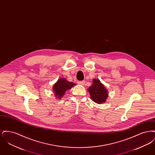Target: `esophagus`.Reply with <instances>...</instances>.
<instances>
[{
  "instance_id": "34e87169",
  "label": "esophagus",
  "mask_w": 155,
  "mask_h": 155,
  "mask_svg": "<svg viewBox=\"0 0 155 155\" xmlns=\"http://www.w3.org/2000/svg\"><path fill=\"white\" fill-rule=\"evenodd\" d=\"M78 84H80L81 85H84V84H85V81H78Z\"/></svg>"
}]
</instances>
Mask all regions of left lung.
Returning a JSON list of instances; mask_svg holds the SVG:
<instances>
[{"instance_id": "obj_1", "label": "left lung", "mask_w": 155, "mask_h": 155, "mask_svg": "<svg viewBox=\"0 0 155 155\" xmlns=\"http://www.w3.org/2000/svg\"><path fill=\"white\" fill-rule=\"evenodd\" d=\"M92 82V85L88 89L91 98L95 103H104L108 97L107 89L99 80L94 79Z\"/></svg>"}]
</instances>
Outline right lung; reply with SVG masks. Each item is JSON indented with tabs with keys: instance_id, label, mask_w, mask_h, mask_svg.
Masks as SVG:
<instances>
[{
	"instance_id": "right-lung-1",
	"label": "right lung",
	"mask_w": 155,
	"mask_h": 155,
	"mask_svg": "<svg viewBox=\"0 0 155 155\" xmlns=\"http://www.w3.org/2000/svg\"><path fill=\"white\" fill-rule=\"evenodd\" d=\"M75 84L72 82L68 81L65 78H60L53 85V91L56 98L61 99L65 95L67 91L73 87Z\"/></svg>"
}]
</instances>
